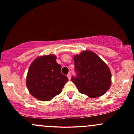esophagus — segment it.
<instances>
[{"label": "esophagus", "instance_id": "1", "mask_svg": "<svg viewBox=\"0 0 134 134\" xmlns=\"http://www.w3.org/2000/svg\"><path fill=\"white\" fill-rule=\"evenodd\" d=\"M67 77H68V79H69V80H70V79H71V74H70V73H69L68 74H67Z\"/></svg>", "mask_w": 134, "mask_h": 134}]
</instances>
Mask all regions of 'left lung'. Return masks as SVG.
<instances>
[{
    "mask_svg": "<svg viewBox=\"0 0 134 134\" xmlns=\"http://www.w3.org/2000/svg\"><path fill=\"white\" fill-rule=\"evenodd\" d=\"M75 76L71 80L80 93L90 98L102 96L109 88L111 74L108 65L91 51H83L74 57Z\"/></svg>",
    "mask_w": 134,
    "mask_h": 134,
    "instance_id": "1",
    "label": "left lung"
}]
</instances>
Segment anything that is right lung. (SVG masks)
Listing matches in <instances>:
<instances>
[{
	"label": "right lung",
	"instance_id": "obj_1",
	"mask_svg": "<svg viewBox=\"0 0 134 134\" xmlns=\"http://www.w3.org/2000/svg\"><path fill=\"white\" fill-rule=\"evenodd\" d=\"M54 55L39 57L30 65L26 86L32 95L41 101H50L61 93L69 79L61 74V65Z\"/></svg>",
	"mask_w": 134,
	"mask_h": 134
}]
</instances>
